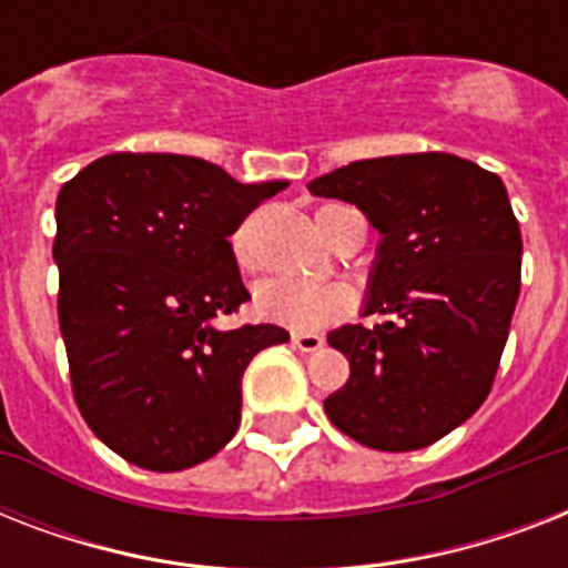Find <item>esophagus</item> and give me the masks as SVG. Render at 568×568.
Wrapping results in <instances>:
<instances>
[{"label": "esophagus", "mask_w": 568, "mask_h": 568, "mask_svg": "<svg viewBox=\"0 0 568 568\" xmlns=\"http://www.w3.org/2000/svg\"><path fill=\"white\" fill-rule=\"evenodd\" d=\"M292 345L301 351V354H312V351H318L324 347V338L318 333H292Z\"/></svg>", "instance_id": "1"}]
</instances>
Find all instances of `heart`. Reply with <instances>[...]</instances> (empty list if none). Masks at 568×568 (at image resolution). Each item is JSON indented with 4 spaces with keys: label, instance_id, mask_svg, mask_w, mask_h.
I'll return each mask as SVG.
<instances>
[{
    "label": "heart",
    "instance_id": "heart-1",
    "mask_svg": "<svg viewBox=\"0 0 568 568\" xmlns=\"http://www.w3.org/2000/svg\"><path fill=\"white\" fill-rule=\"evenodd\" d=\"M345 205H324L318 209V230L324 239H333V214ZM232 256L241 267L256 265L253 253V221H244L232 232ZM347 306V292L333 283H306L292 276H276L256 288V310L267 321H280L294 329H318L342 315Z\"/></svg>",
    "mask_w": 568,
    "mask_h": 568
}]
</instances>
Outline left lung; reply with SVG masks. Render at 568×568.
I'll use <instances>...</instances> for the list:
<instances>
[{"instance_id": "1", "label": "left lung", "mask_w": 568, "mask_h": 568, "mask_svg": "<svg viewBox=\"0 0 568 568\" xmlns=\"http://www.w3.org/2000/svg\"><path fill=\"white\" fill-rule=\"evenodd\" d=\"M379 232L365 312L327 342L351 377L324 400L365 448H427L493 388L521 285V232L495 173L450 153L365 159L310 182Z\"/></svg>"}]
</instances>
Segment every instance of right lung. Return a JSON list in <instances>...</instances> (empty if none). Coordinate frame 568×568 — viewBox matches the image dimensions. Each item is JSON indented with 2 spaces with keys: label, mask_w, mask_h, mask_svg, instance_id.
<instances>
[{
  "label": "right lung",
  "mask_w": 568,
  "mask_h": 568,
  "mask_svg": "<svg viewBox=\"0 0 568 568\" xmlns=\"http://www.w3.org/2000/svg\"><path fill=\"white\" fill-rule=\"evenodd\" d=\"M288 182H244L203 159L111 153L55 203L58 324L84 422L150 471L214 457L241 422L250 359L274 324L217 329L250 301L230 235Z\"/></svg>",
  "instance_id": "1"
}]
</instances>
